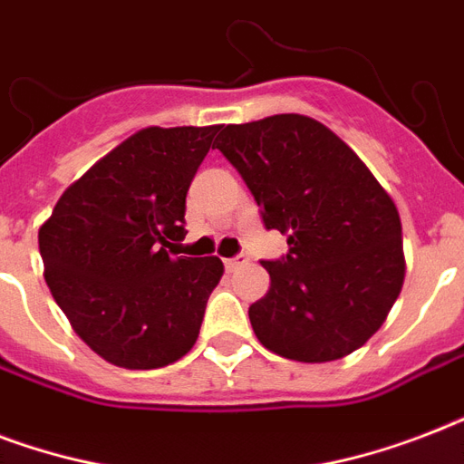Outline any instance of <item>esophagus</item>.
I'll return each mask as SVG.
<instances>
[{"mask_svg":"<svg viewBox=\"0 0 464 464\" xmlns=\"http://www.w3.org/2000/svg\"><path fill=\"white\" fill-rule=\"evenodd\" d=\"M246 262H247L246 255H236V257H228V260H224V265L228 272H233V269H238L240 265H246Z\"/></svg>","mask_w":464,"mask_h":464,"instance_id":"esophagus-1","label":"esophagus"}]
</instances>
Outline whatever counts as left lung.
<instances>
[{
    "mask_svg": "<svg viewBox=\"0 0 464 464\" xmlns=\"http://www.w3.org/2000/svg\"><path fill=\"white\" fill-rule=\"evenodd\" d=\"M217 149L246 180L265 228L289 253L262 262L269 291L247 310L262 346L304 363L356 352L404 282L395 202L337 134L305 115L218 127Z\"/></svg>",
    "mask_w": 464,
    "mask_h": 464,
    "instance_id": "obj_1",
    "label": "left lung"
}]
</instances>
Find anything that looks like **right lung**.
I'll list each match as a JSON object with an SVG mask.
<instances>
[{
    "mask_svg": "<svg viewBox=\"0 0 464 464\" xmlns=\"http://www.w3.org/2000/svg\"><path fill=\"white\" fill-rule=\"evenodd\" d=\"M218 125L147 127L72 182L40 226L45 282L108 363L160 368L195 346L218 257H175L185 197Z\"/></svg>",
    "mask_w": 464,
    "mask_h": 464,
    "instance_id": "right-lung-1",
    "label": "right lung"
}]
</instances>
